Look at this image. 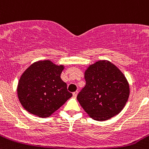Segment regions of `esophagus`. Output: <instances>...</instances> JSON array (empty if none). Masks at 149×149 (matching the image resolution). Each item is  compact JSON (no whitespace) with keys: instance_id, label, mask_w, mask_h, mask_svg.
Masks as SVG:
<instances>
[{"instance_id":"esophagus-1","label":"esophagus","mask_w":149,"mask_h":149,"mask_svg":"<svg viewBox=\"0 0 149 149\" xmlns=\"http://www.w3.org/2000/svg\"><path fill=\"white\" fill-rule=\"evenodd\" d=\"M77 95H78V92L77 91L74 92V93H73V97H76V96H77Z\"/></svg>"}]
</instances>
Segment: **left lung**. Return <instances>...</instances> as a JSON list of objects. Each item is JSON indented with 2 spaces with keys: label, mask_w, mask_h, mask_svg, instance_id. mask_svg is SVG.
I'll use <instances>...</instances> for the list:
<instances>
[{
  "label": "left lung",
  "mask_w": 149,
  "mask_h": 149,
  "mask_svg": "<svg viewBox=\"0 0 149 149\" xmlns=\"http://www.w3.org/2000/svg\"><path fill=\"white\" fill-rule=\"evenodd\" d=\"M85 87L77 100L86 112L95 120L104 121L121 112L129 96L126 77L115 65L100 60L84 72Z\"/></svg>",
  "instance_id": "8db88e82"
}]
</instances>
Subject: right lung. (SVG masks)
<instances>
[{
    "label": "right lung",
    "instance_id": "right-lung-1",
    "mask_svg": "<svg viewBox=\"0 0 149 149\" xmlns=\"http://www.w3.org/2000/svg\"><path fill=\"white\" fill-rule=\"evenodd\" d=\"M63 65L50 60L38 61L24 71L18 82L17 95L26 111L48 118L72 96L61 79Z\"/></svg>",
    "mask_w": 149,
    "mask_h": 149
}]
</instances>
